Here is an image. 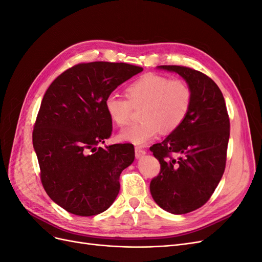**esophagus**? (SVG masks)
<instances>
[{"instance_id": "1", "label": "esophagus", "mask_w": 262, "mask_h": 262, "mask_svg": "<svg viewBox=\"0 0 262 262\" xmlns=\"http://www.w3.org/2000/svg\"><path fill=\"white\" fill-rule=\"evenodd\" d=\"M145 149H143L142 147H140V146H137L136 147V156L138 157V158H140V157H142L143 155H145Z\"/></svg>"}]
</instances>
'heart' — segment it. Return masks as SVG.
<instances>
[{"instance_id": "obj_1", "label": "heart", "mask_w": 262, "mask_h": 262, "mask_svg": "<svg viewBox=\"0 0 262 262\" xmlns=\"http://www.w3.org/2000/svg\"><path fill=\"white\" fill-rule=\"evenodd\" d=\"M128 99L110 95L105 100L109 118L119 126L126 125L134 109L142 108V121L130 125L119 134V139L136 145L154 140L161 130L171 133L186 120L192 104V91L184 80H170L158 74H145L125 90Z\"/></svg>"}]
</instances>
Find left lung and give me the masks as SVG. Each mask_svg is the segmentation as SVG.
I'll use <instances>...</instances> for the list:
<instances>
[{
  "mask_svg": "<svg viewBox=\"0 0 262 262\" xmlns=\"http://www.w3.org/2000/svg\"><path fill=\"white\" fill-rule=\"evenodd\" d=\"M158 68L185 78L192 91V104L179 128L149 148L161 164L149 190L162 209L185 214L207 203L223 176L229 118L223 94L212 78L187 67Z\"/></svg>",
  "mask_w": 262,
  "mask_h": 262,
  "instance_id": "obj_1",
  "label": "left lung"
}]
</instances>
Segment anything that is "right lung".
<instances>
[{
	"mask_svg": "<svg viewBox=\"0 0 262 262\" xmlns=\"http://www.w3.org/2000/svg\"><path fill=\"white\" fill-rule=\"evenodd\" d=\"M128 63H80L51 83L33 131L42 186L66 211L92 216L106 211L120 190V173L134 161L130 143L96 147L113 132L105 100L142 72Z\"/></svg>",
	"mask_w": 262,
	"mask_h": 262,
	"instance_id": "1",
	"label": "right lung"
}]
</instances>
